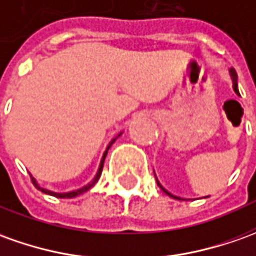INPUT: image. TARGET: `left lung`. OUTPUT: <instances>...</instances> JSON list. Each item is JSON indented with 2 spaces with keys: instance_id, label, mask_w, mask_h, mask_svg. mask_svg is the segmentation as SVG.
Here are the masks:
<instances>
[{
  "instance_id": "left-lung-1",
  "label": "left lung",
  "mask_w": 256,
  "mask_h": 256,
  "mask_svg": "<svg viewBox=\"0 0 256 256\" xmlns=\"http://www.w3.org/2000/svg\"><path fill=\"white\" fill-rule=\"evenodd\" d=\"M230 74H232V84H234V92H236L237 94H240L238 88H237V74H236V70H234V68H232V70H230ZM158 186H160V188L163 190V192H164V194H167L168 196H172V198H174V199H180L178 196H174V195H172L170 192L166 191L164 188H163V186H162V185H160V184H158Z\"/></svg>"
}]
</instances>
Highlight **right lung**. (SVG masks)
<instances>
[{"instance_id":"obj_1","label":"right lung","mask_w":256,"mask_h":256,"mask_svg":"<svg viewBox=\"0 0 256 256\" xmlns=\"http://www.w3.org/2000/svg\"><path fill=\"white\" fill-rule=\"evenodd\" d=\"M112 142H114V140H112ZM108 148H110V146H108ZM108 148H107V150H108ZM107 150H106L104 154H103V158H102V163H100V167H98V174H96V177L93 178L92 182H89L88 185H84V188H80V190H76V191H72V192H66V194H57V192H51V191H47V190H43V188H40V186L36 184V181H34L33 177H32V181H33V184H34V186H36L37 190H42L43 192H46V194H50V195L56 196V198H75V196H78V195H80V194H84V192L88 191V190H90L92 186L98 182V178H100V176H102V172H103V164H104V158H106V154H107Z\"/></svg>"}]
</instances>
